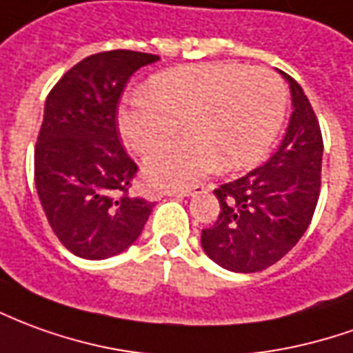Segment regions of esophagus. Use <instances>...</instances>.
I'll return each mask as SVG.
<instances>
[{
    "mask_svg": "<svg viewBox=\"0 0 353 353\" xmlns=\"http://www.w3.org/2000/svg\"><path fill=\"white\" fill-rule=\"evenodd\" d=\"M202 187H194V189H177V191H166L168 196H177V199H185V196H194L196 193H201Z\"/></svg>",
    "mask_w": 353,
    "mask_h": 353,
    "instance_id": "obj_1",
    "label": "esophagus"
}]
</instances>
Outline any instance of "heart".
Instances as JSON below:
<instances>
[{
  "label": "heart",
  "instance_id": "obj_1",
  "mask_svg": "<svg viewBox=\"0 0 353 353\" xmlns=\"http://www.w3.org/2000/svg\"><path fill=\"white\" fill-rule=\"evenodd\" d=\"M287 93L268 68L208 63L152 76L145 93L118 112V130L130 149L152 151L179 133L190 135L151 152L145 179L154 187H189L221 166L239 170L262 159L279 134Z\"/></svg>",
  "mask_w": 353,
  "mask_h": 353
}]
</instances>
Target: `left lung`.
Returning <instances> with one entry per match:
<instances>
[{
    "mask_svg": "<svg viewBox=\"0 0 353 353\" xmlns=\"http://www.w3.org/2000/svg\"><path fill=\"white\" fill-rule=\"evenodd\" d=\"M292 114L279 149L263 166L214 191L219 216L202 229V250L235 273L270 268L296 245L314 218L321 187L323 139L304 90L288 74Z\"/></svg>",
    "mask_w": 353,
    "mask_h": 353,
    "instance_id": "left-lung-1",
    "label": "left lung"
}]
</instances>
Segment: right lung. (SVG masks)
<instances>
[{"mask_svg":"<svg viewBox=\"0 0 353 353\" xmlns=\"http://www.w3.org/2000/svg\"><path fill=\"white\" fill-rule=\"evenodd\" d=\"M159 59L128 49L85 57L46 101L36 191L53 233L80 258L124 252L151 216L152 202L128 196L137 166L118 139L117 107L130 76Z\"/></svg>","mask_w":353,"mask_h":353,"instance_id":"obj_1","label":"right lung"}]
</instances>
